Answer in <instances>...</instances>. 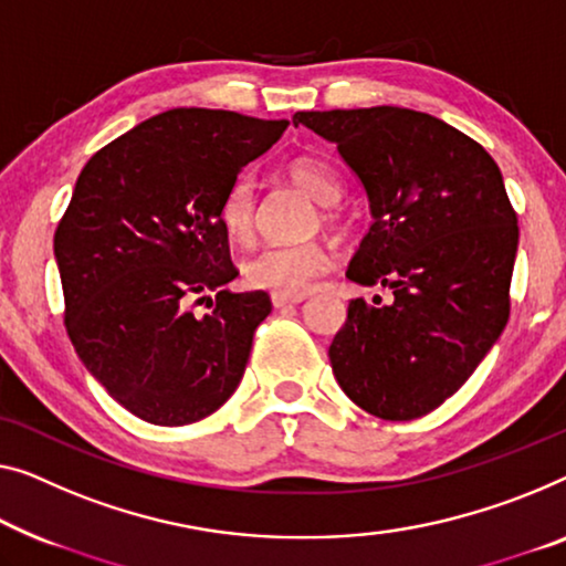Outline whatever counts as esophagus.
Segmentation results:
<instances>
[{"instance_id": "34e87169", "label": "esophagus", "mask_w": 566, "mask_h": 566, "mask_svg": "<svg viewBox=\"0 0 566 566\" xmlns=\"http://www.w3.org/2000/svg\"><path fill=\"white\" fill-rule=\"evenodd\" d=\"M302 300H305V294H282V292H274V294H272V305H274L276 310L290 307V305H300Z\"/></svg>"}]
</instances>
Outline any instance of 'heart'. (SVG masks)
Returning a JSON list of instances; mask_svg holds the SVG:
<instances>
[{
	"mask_svg": "<svg viewBox=\"0 0 566 566\" xmlns=\"http://www.w3.org/2000/svg\"><path fill=\"white\" fill-rule=\"evenodd\" d=\"M290 177L323 206H333L343 196V180L331 165L317 157H297L290 165ZM218 221L233 241H247L254 226V185L239 175L226 188ZM327 251L323 243H272L243 261V282L254 290L282 294H302L327 269Z\"/></svg>",
	"mask_w": 566,
	"mask_h": 566,
	"instance_id": "obj_1",
	"label": "heart"
}]
</instances>
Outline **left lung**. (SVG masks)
I'll return each mask as SVG.
<instances>
[{
  "instance_id": "8db88e82",
  "label": "left lung",
  "mask_w": 566,
  "mask_h": 566,
  "mask_svg": "<svg viewBox=\"0 0 566 566\" xmlns=\"http://www.w3.org/2000/svg\"><path fill=\"white\" fill-rule=\"evenodd\" d=\"M364 185L370 223L350 282L391 292L350 300L331 366L368 415L424 417L460 389L511 312L518 218L493 157L437 116L399 106L297 112Z\"/></svg>"
}]
</instances>
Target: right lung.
Masks as SVG:
<instances>
[{"instance_id":"obj_1","label":"right lung","mask_w":566,"mask_h":566,"mask_svg":"<svg viewBox=\"0 0 566 566\" xmlns=\"http://www.w3.org/2000/svg\"><path fill=\"white\" fill-rule=\"evenodd\" d=\"M290 122L170 108L88 159L55 231L65 331L88 374L134 417L192 424L231 399L266 292L239 276L218 206ZM217 292V302L209 292ZM214 310L200 318L191 307Z\"/></svg>"}]
</instances>
